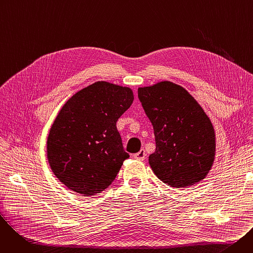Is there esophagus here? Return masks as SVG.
I'll list each match as a JSON object with an SVG mask.
<instances>
[{
	"label": "esophagus",
	"mask_w": 253,
	"mask_h": 253,
	"mask_svg": "<svg viewBox=\"0 0 253 253\" xmlns=\"http://www.w3.org/2000/svg\"><path fill=\"white\" fill-rule=\"evenodd\" d=\"M145 156H147V154H145V151L143 149H141L138 153L133 155L134 159H136V160H138V161H143L145 159Z\"/></svg>",
	"instance_id": "34e87169"
}]
</instances>
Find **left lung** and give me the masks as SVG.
Instances as JSON below:
<instances>
[{
	"label": "left lung",
	"instance_id": "8db88e82",
	"mask_svg": "<svg viewBox=\"0 0 253 253\" xmlns=\"http://www.w3.org/2000/svg\"><path fill=\"white\" fill-rule=\"evenodd\" d=\"M137 93L154 128L156 151L149 157L154 173L175 189L205 178L214 160L215 134L200 104L168 81L138 88Z\"/></svg>",
	"mask_w": 253,
	"mask_h": 253
}]
</instances>
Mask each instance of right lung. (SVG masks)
Returning a JSON list of instances; mask_svg holds the SVG:
<instances>
[{
	"mask_svg": "<svg viewBox=\"0 0 253 253\" xmlns=\"http://www.w3.org/2000/svg\"><path fill=\"white\" fill-rule=\"evenodd\" d=\"M133 98L130 88L100 81L62 106L50 129L47 156L53 173L69 189L93 196L114 181L129 158L116 123Z\"/></svg>",
	"mask_w": 253,
	"mask_h": 253,
	"instance_id": "obj_1",
	"label": "right lung"
}]
</instances>
